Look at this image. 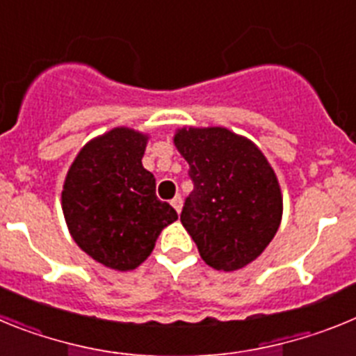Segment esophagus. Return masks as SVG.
I'll return each instance as SVG.
<instances>
[{
	"mask_svg": "<svg viewBox=\"0 0 356 356\" xmlns=\"http://www.w3.org/2000/svg\"><path fill=\"white\" fill-rule=\"evenodd\" d=\"M171 205H172V209L176 210V212L180 213L181 212V205H184V201H181V197L180 196H175L171 200Z\"/></svg>",
	"mask_w": 356,
	"mask_h": 356,
	"instance_id": "obj_1",
	"label": "esophagus"
}]
</instances>
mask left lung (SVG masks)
<instances>
[{
    "instance_id": "obj_1",
    "label": "left lung",
    "mask_w": 356,
    "mask_h": 356,
    "mask_svg": "<svg viewBox=\"0 0 356 356\" xmlns=\"http://www.w3.org/2000/svg\"><path fill=\"white\" fill-rule=\"evenodd\" d=\"M175 146L194 184L180 219L201 259L217 271L246 267L282 222L284 197L275 169L257 144L222 127L180 128Z\"/></svg>"
}]
</instances>
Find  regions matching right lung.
I'll return each mask as SVG.
<instances>
[{"mask_svg":"<svg viewBox=\"0 0 356 356\" xmlns=\"http://www.w3.org/2000/svg\"><path fill=\"white\" fill-rule=\"evenodd\" d=\"M147 134L112 128L85 144L69 168L62 212L69 234L90 259L131 271L147 259L160 232L178 219L155 194L143 165Z\"/></svg>","mask_w":356,"mask_h":356,"instance_id":"1","label":"right lung"}]
</instances>
